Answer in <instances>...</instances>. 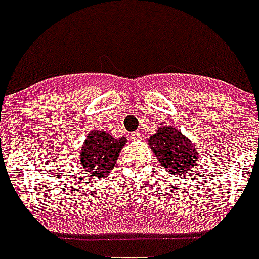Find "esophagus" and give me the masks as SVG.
Segmentation results:
<instances>
[{"label": "esophagus", "mask_w": 259, "mask_h": 259, "mask_svg": "<svg viewBox=\"0 0 259 259\" xmlns=\"http://www.w3.org/2000/svg\"><path fill=\"white\" fill-rule=\"evenodd\" d=\"M130 138H132V141H140L141 140V133H140V132H134V133L130 134Z\"/></svg>", "instance_id": "esophagus-1"}]
</instances>
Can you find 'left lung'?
I'll list each match as a JSON object with an SVG mask.
<instances>
[{
  "instance_id": "8db88e82",
  "label": "left lung",
  "mask_w": 259,
  "mask_h": 259,
  "mask_svg": "<svg viewBox=\"0 0 259 259\" xmlns=\"http://www.w3.org/2000/svg\"><path fill=\"white\" fill-rule=\"evenodd\" d=\"M149 146L163 169L181 177L193 171L199 161V151L188 137L173 126H161L149 137Z\"/></svg>"
}]
</instances>
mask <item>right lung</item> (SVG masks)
I'll list each match as a JSON object with an SVG mask.
<instances>
[{
    "mask_svg": "<svg viewBox=\"0 0 259 259\" xmlns=\"http://www.w3.org/2000/svg\"><path fill=\"white\" fill-rule=\"evenodd\" d=\"M127 142L126 137L114 138L104 130H92L79 151L83 176L104 178L114 169L119 153Z\"/></svg>",
    "mask_w": 259,
    "mask_h": 259,
    "instance_id": "obj_1",
    "label": "right lung"
}]
</instances>
